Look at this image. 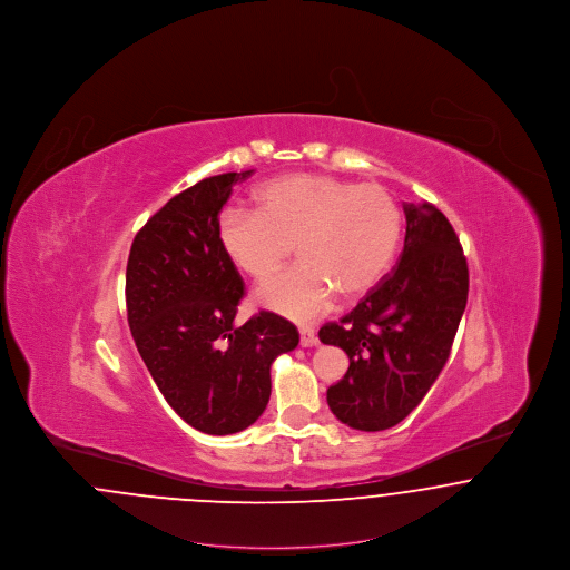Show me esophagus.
<instances>
[{
	"mask_svg": "<svg viewBox=\"0 0 570 570\" xmlns=\"http://www.w3.org/2000/svg\"><path fill=\"white\" fill-rule=\"evenodd\" d=\"M298 342H301L303 348L318 346V337H316L314 328H309V326H301V328H298Z\"/></svg>",
	"mask_w": 570,
	"mask_h": 570,
	"instance_id": "1",
	"label": "esophagus"
}]
</instances>
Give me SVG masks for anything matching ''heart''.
Wrapping results in <instances>:
<instances>
[{
    "mask_svg": "<svg viewBox=\"0 0 570 570\" xmlns=\"http://www.w3.org/2000/svg\"><path fill=\"white\" fill-rule=\"evenodd\" d=\"M254 212L228 209L217 219L226 258L267 282L295 247L298 267L261 286L256 305L295 321L321 316L333 297L353 303L386 275L402 237V214L380 186L297 173L254 191Z\"/></svg>",
    "mask_w": 570,
    "mask_h": 570,
    "instance_id": "1",
    "label": "heart"
}]
</instances>
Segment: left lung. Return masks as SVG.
Here are the masks:
<instances>
[{
    "label": "left lung",
    "instance_id": "left-lung-1",
    "mask_svg": "<svg viewBox=\"0 0 570 570\" xmlns=\"http://www.w3.org/2000/svg\"><path fill=\"white\" fill-rule=\"evenodd\" d=\"M397 267L318 337L351 365L326 389L331 412L353 430L382 432L404 421L440 376L468 301V263L446 216L432 203L404 205Z\"/></svg>",
    "mask_w": 570,
    "mask_h": 570
}]
</instances>
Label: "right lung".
<instances>
[{
  "mask_svg": "<svg viewBox=\"0 0 570 570\" xmlns=\"http://www.w3.org/2000/svg\"><path fill=\"white\" fill-rule=\"evenodd\" d=\"M254 170L173 196L136 233L126 269L128 323L164 400L203 434H237L269 404L272 363L297 326L272 312L235 325L244 279L217 244L219 212Z\"/></svg>",
  "mask_w": 570,
  "mask_h": 570,
  "instance_id": "1",
  "label": "right lung"
}]
</instances>
